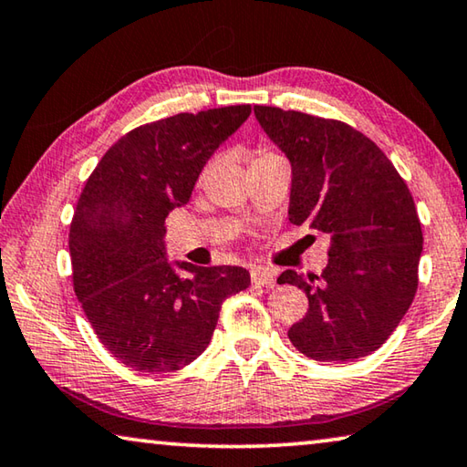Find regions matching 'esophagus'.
Here are the masks:
<instances>
[{
  "instance_id": "34e87169",
  "label": "esophagus",
  "mask_w": 467,
  "mask_h": 467,
  "mask_svg": "<svg viewBox=\"0 0 467 467\" xmlns=\"http://www.w3.org/2000/svg\"><path fill=\"white\" fill-rule=\"evenodd\" d=\"M251 283L255 286L272 288L276 285V278H274V272L268 268H251Z\"/></svg>"
}]
</instances>
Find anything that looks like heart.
<instances>
[{
  "instance_id": "obj_1",
  "label": "heart",
  "mask_w": 467,
  "mask_h": 467,
  "mask_svg": "<svg viewBox=\"0 0 467 467\" xmlns=\"http://www.w3.org/2000/svg\"><path fill=\"white\" fill-rule=\"evenodd\" d=\"M272 158H278V155L272 153V151H260L254 161H257V160H272Z\"/></svg>"
}]
</instances>
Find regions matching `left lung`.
I'll list each match as a JSON object with an SVG mask.
<instances>
[{
    "mask_svg": "<svg viewBox=\"0 0 467 467\" xmlns=\"http://www.w3.org/2000/svg\"><path fill=\"white\" fill-rule=\"evenodd\" d=\"M254 112L291 161L288 220L330 236L320 276H278L309 301L288 338L316 361L366 358L416 297L424 236L410 189L380 147L349 124L272 106Z\"/></svg>",
    "mask_w": 467,
    "mask_h": 467,
    "instance_id": "8db88e82",
    "label": "left lung"
}]
</instances>
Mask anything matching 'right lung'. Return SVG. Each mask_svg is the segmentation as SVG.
Wrapping results in <instances>:
<instances>
[{"mask_svg":"<svg viewBox=\"0 0 467 467\" xmlns=\"http://www.w3.org/2000/svg\"><path fill=\"white\" fill-rule=\"evenodd\" d=\"M249 114L251 106H228L137 127L109 147L78 197L68 236L74 293L101 345L137 372L197 359L222 301L251 283L239 265L170 264L164 245L166 216L189 202L205 161Z\"/></svg>","mask_w":467,"mask_h":467,"instance_id":"add662e5","label":"right lung"}]
</instances>
